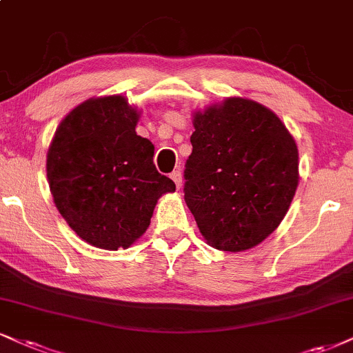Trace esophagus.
Segmentation results:
<instances>
[{"instance_id": "obj_1", "label": "esophagus", "mask_w": 353, "mask_h": 353, "mask_svg": "<svg viewBox=\"0 0 353 353\" xmlns=\"http://www.w3.org/2000/svg\"><path fill=\"white\" fill-rule=\"evenodd\" d=\"M170 178H172V180L175 181L176 188L180 190V188H181V185H183V173H181L180 170H175V172H173L172 175H170Z\"/></svg>"}]
</instances>
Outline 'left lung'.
<instances>
[{"mask_svg": "<svg viewBox=\"0 0 353 353\" xmlns=\"http://www.w3.org/2000/svg\"><path fill=\"white\" fill-rule=\"evenodd\" d=\"M193 128L185 201L199 232L217 250L259 245L296 193V142L275 112L241 97L194 111Z\"/></svg>", "mask_w": 353, "mask_h": 353, "instance_id": "1", "label": "left lung"}]
</instances>
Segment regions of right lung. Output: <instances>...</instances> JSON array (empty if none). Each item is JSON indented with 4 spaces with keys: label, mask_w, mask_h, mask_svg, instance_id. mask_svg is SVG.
Wrapping results in <instances>:
<instances>
[{
    "label": "right lung",
    "mask_w": 353,
    "mask_h": 353,
    "mask_svg": "<svg viewBox=\"0 0 353 353\" xmlns=\"http://www.w3.org/2000/svg\"><path fill=\"white\" fill-rule=\"evenodd\" d=\"M141 111L121 94L90 98L63 117L47 152V180L67 224L90 245L128 249L150 225L175 183L137 136Z\"/></svg>",
    "instance_id": "1"
}]
</instances>
